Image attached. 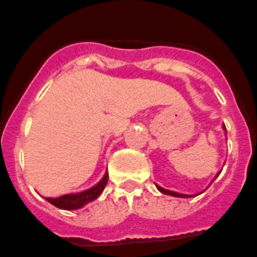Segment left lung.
I'll list each match as a JSON object with an SVG mask.
<instances>
[{"label": "left lung", "mask_w": 257, "mask_h": 257, "mask_svg": "<svg viewBox=\"0 0 257 257\" xmlns=\"http://www.w3.org/2000/svg\"><path fill=\"white\" fill-rule=\"evenodd\" d=\"M223 131H224V133H227L226 132V126H224V124H223ZM220 174V171H218L217 172V175H215V177L214 179H213V181H214L215 179H217L218 177V175ZM157 186V189L160 191H161L162 194H166V195H171V196H176V198H193V196H196V195H188V194H180V193H176V191H172V190H167V189H164V188H161V186L160 185H156ZM199 195V194H198Z\"/></svg>", "instance_id": "obj_1"}]
</instances>
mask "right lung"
Here are the masks:
<instances>
[{
	"mask_svg": "<svg viewBox=\"0 0 257 257\" xmlns=\"http://www.w3.org/2000/svg\"><path fill=\"white\" fill-rule=\"evenodd\" d=\"M107 179H109V174L107 171L105 172L104 177L100 180L99 183L93 185L92 188L87 189V190L80 191V193L73 194H64V195L58 196V198H45V200L49 201L50 204L54 207L59 208V209L64 210H74L80 209V208L85 207L86 204L93 201L100 196V194L104 191L105 186L107 184Z\"/></svg>",
	"mask_w": 257,
	"mask_h": 257,
	"instance_id": "right-lung-1",
	"label": "right lung"
}]
</instances>
